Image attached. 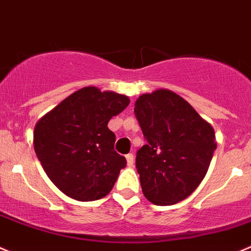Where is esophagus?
<instances>
[{
  "label": "esophagus",
  "mask_w": 251,
  "mask_h": 251,
  "mask_svg": "<svg viewBox=\"0 0 251 251\" xmlns=\"http://www.w3.org/2000/svg\"><path fill=\"white\" fill-rule=\"evenodd\" d=\"M126 159H127V165L129 166V168H132L133 165H134V155L130 152V154H127L126 155Z\"/></svg>",
  "instance_id": "obj_1"
}]
</instances>
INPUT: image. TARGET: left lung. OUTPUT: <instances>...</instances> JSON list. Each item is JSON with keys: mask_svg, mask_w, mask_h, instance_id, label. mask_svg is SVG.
Here are the masks:
<instances>
[{"mask_svg": "<svg viewBox=\"0 0 251 251\" xmlns=\"http://www.w3.org/2000/svg\"><path fill=\"white\" fill-rule=\"evenodd\" d=\"M134 106L147 140L135 159L143 193L157 206L187 199L208 171L217 148L213 127L165 88L142 95Z\"/></svg>", "mask_w": 251, "mask_h": 251, "instance_id": "obj_1", "label": "left lung"}]
</instances>
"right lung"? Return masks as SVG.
Returning <instances> with one entry per match:
<instances>
[{"label": "right lung", "mask_w": 251, "mask_h": 251, "mask_svg": "<svg viewBox=\"0 0 251 251\" xmlns=\"http://www.w3.org/2000/svg\"><path fill=\"white\" fill-rule=\"evenodd\" d=\"M126 95L80 88L37 122L35 154L54 185L76 201L108 195L126 157L114 150L116 135L107 124L129 104Z\"/></svg>", "instance_id": "obj_1"}]
</instances>
